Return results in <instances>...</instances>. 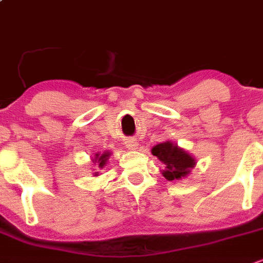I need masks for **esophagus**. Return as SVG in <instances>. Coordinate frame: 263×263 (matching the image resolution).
Wrapping results in <instances>:
<instances>
[{"instance_id":"obj_1","label":"esophagus","mask_w":263,"mask_h":263,"mask_svg":"<svg viewBox=\"0 0 263 263\" xmlns=\"http://www.w3.org/2000/svg\"><path fill=\"white\" fill-rule=\"evenodd\" d=\"M138 146H139V142L137 141V139L130 138L126 141V147L129 148V150H137V148H138Z\"/></svg>"}]
</instances>
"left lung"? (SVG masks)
Returning <instances> with one entry per match:
<instances>
[{"label": "left lung", "instance_id": "obj_1", "mask_svg": "<svg viewBox=\"0 0 263 263\" xmlns=\"http://www.w3.org/2000/svg\"><path fill=\"white\" fill-rule=\"evenodd\" d=\"M151 154L164 164V170L161 171V175L164 176L168 181L186 177L197 164L194 156L171 141H165L154 146L151 148Z\"/></svg>", "mask_w": 263, "mask_h": 263}]
</instances>
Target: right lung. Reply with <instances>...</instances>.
I'll return each instance as SVG.
<instances>
[{
	"instance_id": "1",
	"label": "right lung",
	"mask_w": 263,
	"mask_h": 263,
	"mask_svg": "<svg viewBox=\"0 0 263 263\" xmlns=\"http://www.w3.org/2000/svg\"><path fill=\"white\" fill-rule=\"evenodd\" d=\"M109 151H104V153H96L95 154V158L92 159V163L96 165V168H100V170H103V168L105 167V164H107L108 159H109L110 156ZM93 176H99V172H95V175Z\"/></svg>"
}]
</instances>
